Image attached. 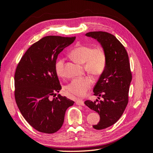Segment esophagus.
Listing matches in <instances>:
<instances>
[{"instance_id":"obj_1","label":"esophagus","mask_w":153,"mask_h":153,"mask_svg":"<svg viewBox=\"0 0 153 153\" xmlns=\"http://www.w3.org/2000/svg\"><path fill=\"white\" fill-rule=\"evenodd\" d=\"M76 103L78 105H81V106H84L85 105L84 101L82 100H80V99H78V100H76Z\"/></svg>"}]
</instances>
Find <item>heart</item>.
<instances>
[{"label":"heart","mask_w":153,"mask_h":153,"mask_svg":"<svg viewBox=\"0 0 153 153\" xmlns=\"http://www.w3.org/2000/svg\"><path fill=\"white\" fill-rule=\"evenodd\" d=\"M70 55L78 63L84 64L85 70L92 75L98 76L105 71L106 55L103 48L79 45L72 50ZM64 58L61 57L55 63V71L59 77L64 76ZM93 82L90 76L73 78L66 86V89L73 95L83 96L91 89Z\"/></svg>","instance_id":"1"}]
</instances>
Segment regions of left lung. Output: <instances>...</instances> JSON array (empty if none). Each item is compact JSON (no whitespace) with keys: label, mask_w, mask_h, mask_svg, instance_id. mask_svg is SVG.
Here are the masks:
<instances>
[{"label":"left lung","mask_w":153,"mask_h":153,"mask_svg":"<svg viewBox=\"0 0 153 153\" xmlns=\"http://www.w3.org/2000/svg\"><path fill=\"white\" fill-rule=\"evenodd\" d=\"M85 36L98 41L106 55L105 71L93 89L94 95L103 100L85 101L88 107L100 115V122L92 126L96 129H102L116 123L128 105L132 79L130 64L126 49L114 35L95 31L88 32Z\"/></svg>","instance_id":"obj_1"}]
</instances>
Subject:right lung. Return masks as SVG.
Listing matches in <instances>:
<instances>
[{"label":"right lung","instance_id":"right-lung-1","mask_svg":"<svg viewBox=\"0 0 153 153\" xmlns=\"http://www.w3.org/2000/svg\"><path fill=\"white\" fill-rule=\"evenodd\" d=\"M75 37L48 36L34 43L18 63L15 74V97L23 117L37 131L57 132L66 111L74 101L58 94L61 89L55 71L58 55L74 42Z\"/></svg>","mask_w":153,"mask_h":153}]
</instances>
